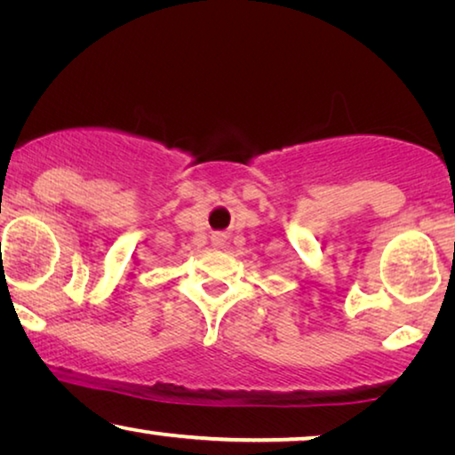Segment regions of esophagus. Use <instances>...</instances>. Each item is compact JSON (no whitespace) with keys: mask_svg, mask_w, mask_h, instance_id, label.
<instances>
[{"mask_svg":"<svg viewBox=\"0 0 455 455\" xmlns=\"http://www.w3.org/2000/svg\"><path fill=\"white\" fill-rule=\"evenodd\" d=\"M212 243H214L216 247L222 245V235H214V236H212Z\"/></svg>","mask_w":455,"mask_h":455,"instance_id":"1","label":"esophagus"}]
</instances>
